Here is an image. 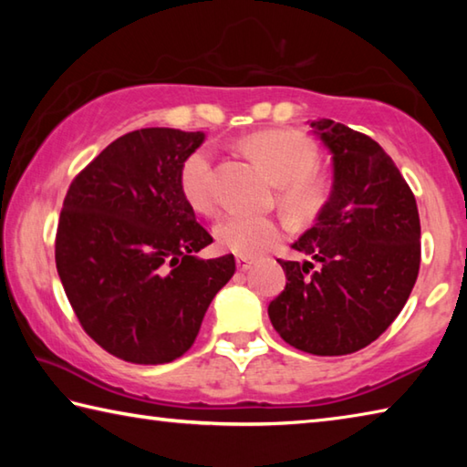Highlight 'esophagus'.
<instances>
[{
	"instance_id": "1",
	"label": "esophagus",
	"mask_w": 467,
	"mask_h": 467,
	"mask_svg": "<svg viewBox=\"0 0 467 467\" xmlns=\"http://www.w3.org/2000/svg\"><path fill=\"white\" fill-rule=\"evenodd\" d=\"M251 265H253V259L251 257H243V255L236 257V267H239L241 272H247Z\"/></svg>"
}]
</instances>
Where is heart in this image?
Returning <instances> with one entry per match:
<instances>
[{
	"mask_svg": "<svg viewBox=\"0 0 467 467\" xmlns=\"http://www.w3.org/2000/svg\"><path fill=\"white\" fill-rule=\"evenodd\" d=\"M247 150L257 158L275 183L284 185L282 197L290 208L309 212L321 202L323 181L315 175L317 146L298 131H264L247 140ZM214 158L208 148H197L181 167V193L197 212H212L216 205ZM286 228L280 220L253 214H226L218 220V244L243 257H255L282 241Z\"/></svg>",
	"mask_w": 467,
	"mask_h": 467,
	"instance_id": "heart-1",
	"label": "heart"
}]
</instances>
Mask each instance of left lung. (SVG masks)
Listing matches in <instances>:
<instances>
[{
    "instance_id": "8db88e82",
    "label": "left lung",
    "mask_w": 467,
    "mask_h": 467,
    "mask_svg": "<svg viewBox=\"0 0 467 467\" xmlns=\"http://www.w3.org/2000/svg\"><path fill=\"white\" fill-rule=\"evenodd\" d=\"M311 130L329 150L334 183L292 244L309 262L278 259L286 288L267 315L286 344L342 357L375 342L404 309L420 267V218L412 189L375 140L331 119Z\"/></svg>"
}]
</instances>
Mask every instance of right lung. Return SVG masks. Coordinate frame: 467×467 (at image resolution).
<instances>
[{"label":"right lung","mask_w":467,"mask_h":467,"mask_svg":"<svg viewBox=\"0 0 467 467\" xmlns=\"http://www.w3.org/2000/svg\"><path fill=\"white\" fill-rule=\"evenodd\" d=\"M203 131L146 128L117 138L67 189L55 264L94 342L136 365L192 348L234 257L200 259L212 243L181 193V167Z\"/></svg>","instance_id":"obj_1"}]
</instances>
